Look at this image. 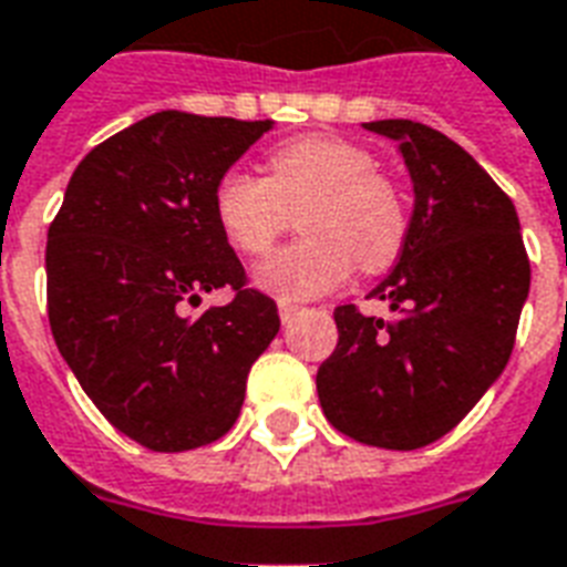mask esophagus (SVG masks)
I'll return each instance as SVG.
<instances>
[{
  "mask_svg": "<svg viewBox=\"0 0 567 567\" xmlns=\"http://www.w3.org/2000/svg\"><path fill=\"white\" fill-rule=\"evenodd\" d=\"M296 313H299V308H296V305H289V301H280V319H284V322H289V319L296 317Z\"/></svg>",
  "mask_w": 567,
  "mask_h": 567,
  "instance_id": "34e87169",
  "label": "esophagus"
}]
</instances>
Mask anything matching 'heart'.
I'll list each match as a JSON object with an SVG mask.
<instances>
[{
  "instance_id": "obj_1",
  "label": "heart",
  "mask_w": 567,
  "mask_h": 567,
  "mask_svg": "<svg viewBox=\"0 0 567 567\" xmlns=\"http://www.w3.org/2000/svg\"><path fill=\"white\" fill-rule=\"evenodd\" d=\"M301 208L308 236L257 268V284L284 301L338 289L355 271H382L400 257L410 212L377 157L340 137L289 140L268 155V176L227 169L212 190L220 233L238 254L262 257Z\"/></svg>"
}]
</instances>
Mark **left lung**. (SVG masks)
<instances>
[{
    "label": "left lung",
    "instance_id": "8db88e82",
    "mask_svg": "<svg viewBox=\"0 0 567 567\" xmlns=\"http://www.w3.org/2000/svg\"><path fill=\"white\" fill-rule=\"evenodd\" d=\"M398 143L412 218L398 266L370 296L394 319L334 310L338 347L319 364L326 419L352 440L412 451L457 427L499 380L529 296L520 220L478 161L410 118L364 122Z\"/></svg>",
    "mask_w": 567,
    "mask_h": 567
}]
</instances>
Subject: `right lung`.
I'll return each instance as SVG.
<instances>
[{"instance_id":"1","label":"right lung","mask_w":567,"mask_h":567,"mask_svg":"<svg viewBox=\"0 0 567 567\" xmlns=\"http://www.w3.org/2000/svg\"><path fill=\"white\" fill-rule=\"evenodd\" d=\"M271 125L182 110L140 118L76 164L47 233L59 352L104 419L152 451L220 440L280 329L212 212L215 182ZM220 286L237 299L184 317Z\"/></svg>"}]
</instances>
